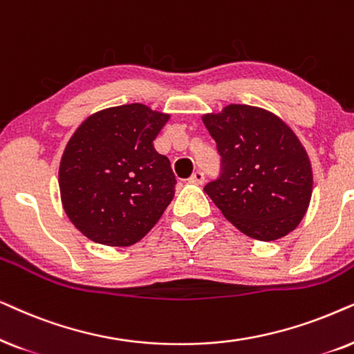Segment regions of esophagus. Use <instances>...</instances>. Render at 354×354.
<instances>
[{
  "label": "esophagus",
  "mask_w": 354,
  "mask_h": 354,
  "mask_svg": "<svg viewBox=\"0 0 354 354\" xmlns=\"http://www.w3.org/2000/svg\"><path fill=\"white\" fill-rule=\"evenodd\" d=\"M189 183H192V185H202V183H204V173L197 169V171H194V173L191 174Z\"/></svg>",
  "instance_id": "34e87169"
}]
</instances>
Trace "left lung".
<instances>
[{
	"instance_id": "8db88e82",
	"label": "left lung",
	"mask_w": 354,
	"mask_h": 354,
	"mask_svg": "<svg viewBox=\"0 0 354 354\" xmlns=\"http://www.w3.org/2000/svg\"><path fill=\"white\" fill-rule=\"evenodd\" d=\"M221 157L204 191L239 232L275 241L293 232L313 194L308 152L283 120L263 108L228 105L202 116Z\"/></svg>"
}]
</instances>
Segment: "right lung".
<instances>
[{"instance_id":"1","label":"right lung","mask_w":354,"mask_h":354,"mask_svg":"<svg viewBox=\"0 0 354 354\" xmlns=\"http://www.w3.org/2000/svg\"><path fill=\"white\" fill-rule=\"evenodd\" d=\"M168 120L131 103L93 113L75 129L58 183L66 215L84 236L126 248L160 220L176 185L169 160L153 147Z\"/></svg>"}]
</instances>
